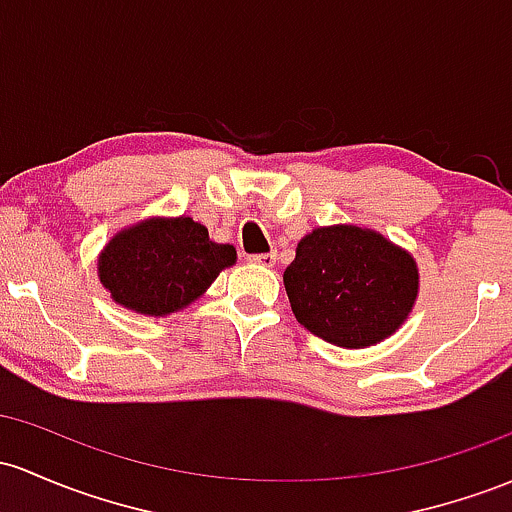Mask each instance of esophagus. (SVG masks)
Segmentation results:
<instances>
[{
	"label": "esophagus",
	"mask_w": 512,
	"mask_h": 512,
	"mask_svg": "<svg viewBox=\"0 0 512 512\" xmlns=\"http://www.w3.org/2000/svg\"><path fill=\"white\" fill-rule=\"evenodd\" d=\"M247 260H250L252 265L274 267V262H277V252H262V255H250Z\"/></svg>",
	"instance_id": "1"
}]
</instances>
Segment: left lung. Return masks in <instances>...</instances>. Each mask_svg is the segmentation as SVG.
Masks as SVG:
<instances>
[{"label":"left lung","mask_w":512,"mask_h":512,"mask_svg":"<svg viewBox=\"0 0 512 512\" xmlns=\"http://www.w3.org/2000/svg\"><path fill=\"white\" fill-rule=\"evenodd\" d=\"M284 286L303 328L338 347H369L396 333L418 296L415 260L357 226L316 228L296 247Z\"/></svg>","instance_id":"1"}]
</instances>
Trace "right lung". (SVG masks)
I'll return each instance as SVG.
<instances>
[{
	"mask_svg": "<svg viewBox=\"0 0 512 512\" xmlns=\"http://www.w3.org/2000/svg\"><path fill=\"white\" fill-rule=\"evenodd\" d=\"M235 262L233 245L209 240L192 218H155L121 230L99 257V279L111 299L143 316H167L199 299L223 267Z\"/></svg>",
	"mask_w": 512,
	"mask_h": 512,
	"instance_id": "right-lung-1",
	"label": "right lung"
}]
</instances>
